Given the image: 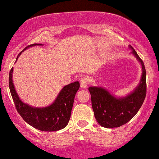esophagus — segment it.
Returning a JSON list of instances; mask_svg holds the SVG:
<instances>
[{
    "mask_svg": "<svg viewBox=\"0 0 159 159\" xmlns=\"http://www.w3.org/2000/svg\"><path fill=\"white\" fill-rule=\"evenodd\" d=\"M88 84V80L87 77H82L81 80H80V87L82 88L85 89L87 88Z\"/></svg>",
    "mask_w": 159,
    "mask_h": 159,
    "instance_id": "obj_1",
    "label": "esophagus"
}]
</instances>
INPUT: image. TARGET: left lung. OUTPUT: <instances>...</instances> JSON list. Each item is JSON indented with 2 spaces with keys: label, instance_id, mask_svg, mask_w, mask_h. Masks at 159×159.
<instances>
[{
  "label": "left lung",
  "instance_id": "8db88e82",
  "mask_svg": "<svg viewBox=\"0 0 159 159\" xmlns=\"http://www.w3.org/2000/svg\"><path fill=\"white\" fill-rule=\"evenodd\" d=\"M131 53L142 66L140 82L134 90L124 97H116L103 87L91 86L93 110L96 121L106 128L119 127L127 123L135 116L144 102L146 95V71L143 61L131 45Z\"/></svg>",
  "mask_w": 159,
  "mask_h": 159
}]
</instances>
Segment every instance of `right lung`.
<instances>
[{
    "label": "right lung",
    "instance_id": "obj_1",
    "mask_svg": "<svg viewBox=\"0 0 159 159\" xmlns=\"http://www.w3.org/2000/svg\"><path fill=\"white\" fill-rule=\"evenodd\" d=\"M35 45H43L34 43L28 45L19 54L26 49ZM13 68L9 72V88L17 111L27 124L40 131L54 132L64 129L68 125L71 116L74 100L80 88V82L76 81L64 86L61 89L53 103L46 107H34L21 101L17 94L13 82Z\"/></svg>",
    "mask_w": 159,
    "mask_h": 159
}]
</instances>
